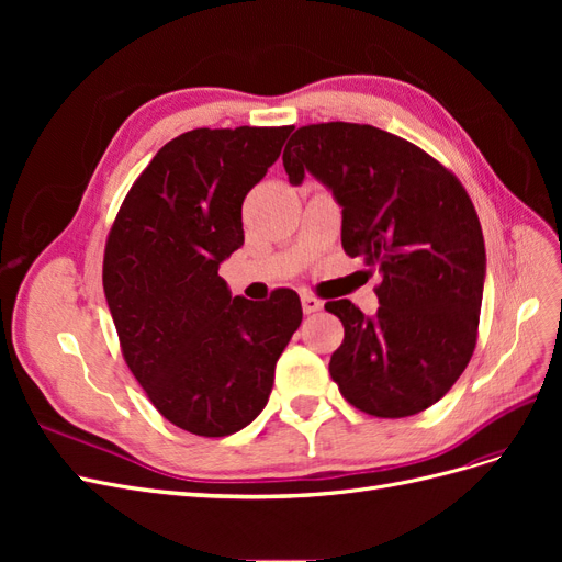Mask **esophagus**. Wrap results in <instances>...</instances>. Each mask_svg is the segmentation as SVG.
<instances>
[{"label":"esophagus","instance_id":"34e87169","mask_svg":"<svg viewBox=\"0 0 562 562\" xmlns=\"http://www.w3.org/2000/svg\"><path fill=\"white\" fill-rule=\"evenodd\" d=\"M300 300H302V312L304 314H314V312H318L323 307V302L318 297H314L312 293H302Z\"/></svg>","mask_w":562,"mask_h":562}]
</instances>
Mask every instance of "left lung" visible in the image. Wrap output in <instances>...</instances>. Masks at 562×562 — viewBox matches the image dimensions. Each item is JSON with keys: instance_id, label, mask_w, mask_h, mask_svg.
<instances>
[{"instance_id": "left-lung-1", "label": "left lung", "mask_w": 562, "mask_h": 562, "mask_svg": "<svg viewBox=\"0 0 562 562\" xmlns=\"http://www.w3.org/2000/svg\"><path fill=\"white\" fill-rule=\"evenodd\" d=\"M291 184L304 173L342 206V248L382 281L375 318L326 302L345 326L330 378L372 417H411L443 398L469 366L485 279L479 213L464 184L422 147L368 124L300 126L283 149Z\"/></svg>"}]
</instances>
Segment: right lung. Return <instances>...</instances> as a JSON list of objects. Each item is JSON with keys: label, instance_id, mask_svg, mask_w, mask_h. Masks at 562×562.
Wrapping results in <instances>:
<instances>
[{"label": "right lung", "instance_id": "1", "mask_svg": "<svg viewBox=\"0 0 562 562\" xmlns=\"http://www.w3.org/2000/svg\"><path fill=\"white\" fill-rule=\"evenodd\" d=\"M293 126L194 128L166 143L110 227L103 288L122 356L176 427L223 438L262 413L302 321L291 288L232 297L217 267L244 244L241 206Z\"/></svg>", "mask_w": 562, "mask_h": 562}]
</instances>
